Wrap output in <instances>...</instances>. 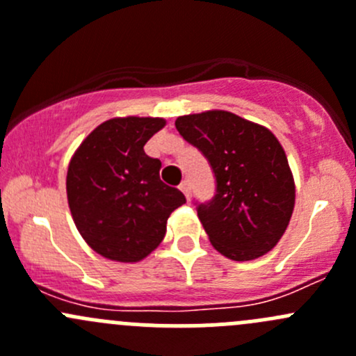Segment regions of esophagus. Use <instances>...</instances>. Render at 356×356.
<instances>
[{
	"instance_id": "obj_1",
	"label": "esophagus",
	"mask_w": 356,
	"mask_h": 356,
	"mask_svg": "<svg viewBox=\"0 0 356 356\" xmlns=\"http://www.w3.org/2000/svg\"><path fill=\"white\" fill-rule=\"evenodd\" d=\"M179 188H181V191L184 193V195H186V198L189 200V196H191V184H189V181H188V179H184V181L181 182V186H179Z\"/></svg>"
}]
</instances>
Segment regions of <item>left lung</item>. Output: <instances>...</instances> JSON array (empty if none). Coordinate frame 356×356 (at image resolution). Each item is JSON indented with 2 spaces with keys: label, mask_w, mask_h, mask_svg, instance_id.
<instances>
[{
  "label": "left lung",
  "mask_w": 356,
  "mask_h": 356,
  "mask_svg": "<svg viewBox=\"0 0 356 356\" xmlns=\"http://www.w3.org/2000/svg\"><path fill=\"white\" fill-rule=\"evenodd\" d=\"M175 127L213 170L215 196L196 210L215 250L236 261L270 251L294 208L293 174L277 138L224 110L184 115Z\"/></svg>",
  "instance_id": "left-lung-1"
}]
</instances>
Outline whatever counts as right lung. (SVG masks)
Instances as JSON below:
<instances>
[{"label": "right lung", "instance_id": "1", "mask_svg": "<svg viewBox=\"0 0 356 356\" xmlns=\"http://www.w3.org/2000/svg\"><path fill=\"white\" fill-rule=\"evenodd\" d=\"M163 118H110L82 141L67 172V198L79 232L96 253L139 261L163 241L172 211L186 203L160 181L161 161L145 145Z\"/></svg>", "mask_w": 356, "mask_h": 356}]
</instances>
